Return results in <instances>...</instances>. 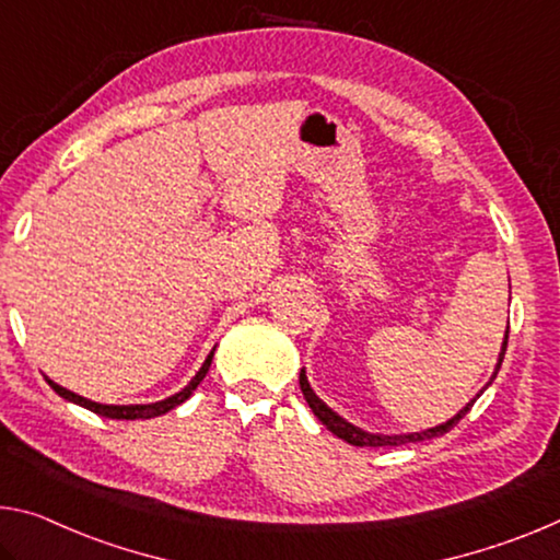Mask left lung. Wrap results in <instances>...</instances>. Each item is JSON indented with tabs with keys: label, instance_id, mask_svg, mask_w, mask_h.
<instances>
[{
	"label": "left lung",
	"instance_id": "left-lung-1",
	"mask_svg": "<svg viewBox=\"0 0 560 560\" xmlns=\"http://www.w3.org/2000/svg\"><path fill=\"white\" fill-rule=\"evenodd\" d=\"M505 346H509V331H505V341H503V349H501V357H499V366H495V371H493V378H495V374H499V369H501ZM493 378H491V381H493ZM299 386H301V394H304L306 404H308V408H312V411H314L316 419L322 421L328 431L336 433V436L343 439L346 443H351V446H371V448H378V446H401V443H416V441H425V439H436V436H443V433L454 429V425H456L460 419H464V416H466L468 411H471V406H474V401H471V404H468V406L464 408V411H458V413L454 416V419L446 421V423H441V425H436V429H429V431H421V433H404V436H374V433L361 431V429H357V425L346 423L339 413H334L331 408H328V406L322 401V398H318V396L312 392V386H308L304 371H301V374H299Z\"/></svg>",
	"mask_w": 560,
	"mask_h": 560
}]
</instances>
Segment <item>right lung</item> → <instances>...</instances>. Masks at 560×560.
Here are the masks:
<instances>
[{"instance_id":"obj_1","label":"right lung","mask_w":560,"mask_h":560,"mask_svg":"<svg viewBox=\"0 0 560 560\" xmlns=\"http://www.w3.org/2000/svg\"><path fill=\"white\" fill-rule=\"evenodd\" d=\"M211 357H214V351L209 353L207 357V361H203V366L199 369V374L191 378V384L186 386V388H182L179 394H174V396H168V398H164V401H159V404H137V406H104V404H94V401H89V398H82V396H77V394H72V392H67V388H61L59 384H55V381H49V386L55 388V392L61 396V398H67V401H74V404H79V406H84V408H89V411H94V413H100V416H106V419H127V421H135V419H154V416H162V413H166V411H172V408H176L179 404H184L186 398L191 396V392L194 388H197L199 384H201V378L207 376V371H209V366H211Z\"/></svg>"}]
</instances>
